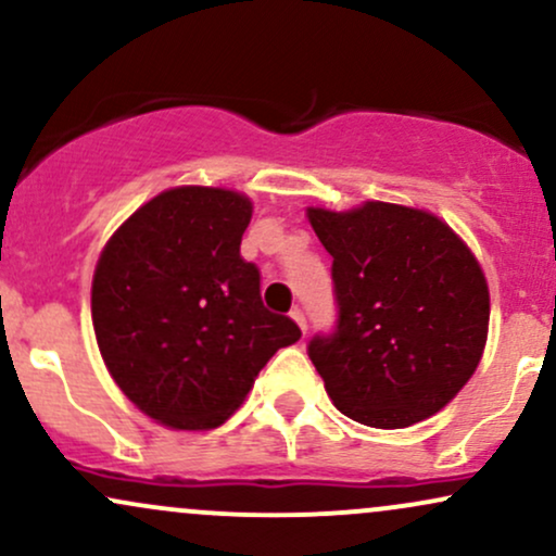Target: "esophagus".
Segmentation results:
<instances>
[{
  "mask_svg": "<svg viewBox=\"0 0 556 556\" xmlns=\"http://www.w3.org/2000/svg\"><path fill=\"white\" fill-rule=\"evenodd\" d=\"M290 316L295 318L298 327L303 329V334H305V329H308V321H305V314H303V311H300V308H292V311H290Z\"/></svg>",
  "mask_w": 556,
  "mask_h": 556,
  "instance_id": "1",
  "label": "esophagus"
}]
</instances>
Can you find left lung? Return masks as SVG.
Segmentation results:
<instances>
[{
  "instance_id": "8db88e82",
  "label": "left lung",
  "mask_w": 556,
  "mask_h": 556,
  "mask_svg": "<svg viewBox=\"0 0 556 556\" xmlns=\"http://www.w3.org/2000/svg\"><path fill=\"white\" fill-rule=\"evenodd\" d=\"M331 256L337 327L308 342L337 410L374 429L433 416L468 384L489 331V287L470 248L420 208L368 201L308 208Z\"/></svg>"
}]
</instances>
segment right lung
I'll return each instance as SVG.
<instances>
[{"mask_svg": "<svg viewBox=\"0 0 556 556\" xmlns=\"http://www.w3.org/2000/svg\"><path fill=\"white\" fill-rule=\"evenodd\" d=\"M253 206L225 188L185 185L151 198L96 264L91 316L112 379L169 429H216L279 348L300 340L261 300L240 256Z\"/></svg>", "mask_w": 556, "mask_h": 556, "instance_id": "obj_1", "label": "right lung"}]
</instances>
